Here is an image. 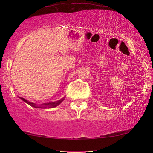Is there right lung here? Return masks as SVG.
<instances>
[{
	"instance_id": "1",
	"label": "right lung",
	"mask_w": 153,
	"mask_h": 153,
	"mask_svg": "<svg viewBox=\"0 0 153 153\" xmlns=\"http://www.w3.org/2000/svg\"><path fill=\"white\" fill-rule=\"evenodd\" d=\"M20 98L23 100V101H24L25 102H26V103L28 104L29 105H30L31 106H33V107H35V108H47V107H49V108H53V107H55V106H58V104H60V103H61V102H62V100H64V99H61L60 100H58V101L53 102H51V103L44 104L42 106H37L35 105V104L34 103H31V102H28L26 100H25L24 98H23V97H20Z\"/></svg>"
}]
</instances>
